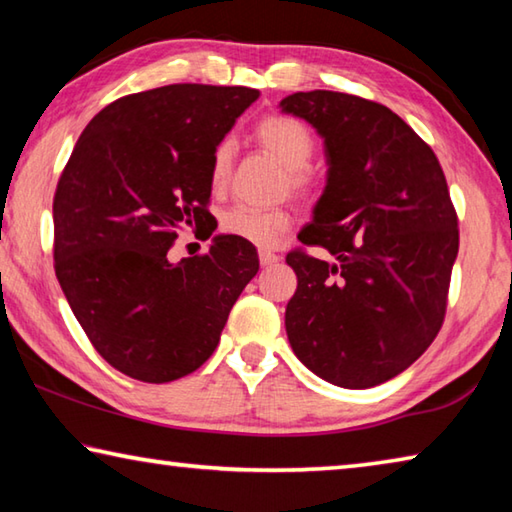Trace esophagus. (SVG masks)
<instances>
[{"mask_svg":"<svg viewBox=\"0 0 512 512\" xmlns=\"http://www.w3.org/2000/svg\"><path fill=\"white\" fill-rule=\"evenodd\" d=\"M277 259H280V257L271 253V250H259V264H262V266H271V264L277 262Z\"/></svg>","mask_w":512,"mask_h":512,"instance_id":"34e87169","label":"esophagus"}]
</instances>
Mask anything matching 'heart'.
Returning a JSON list of instances; mask_svg holds the SVG:
<instances>
[{
	"label": "heart",
	"instance_id": "heart-1",
	"mask_svg": "<svg viewBox=\"0 0 512 512\" xmlns=\"http://www.w3.org/2000/svg\"><path fill=\"white\" fill-rule=\"evenodd\" d=\"M255 140L266 153L289 171V185L296 194L309 196L316 189V173L309 169L314 158L316 142L314 135L302 121L287 115H268L259 121L255 128ZM232 142L221 140L214 146L210 160V183L214 189H221L230 176L232 167ZM293 223L289 210L275 207V210H262V207L237 205L223 214L221 228L225 235H232L253 246H273L275 239L287 232Z\"/></svg>",
	"mask_w": 512,
	"mask_h": 512
}]
</instances>
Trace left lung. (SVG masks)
Returning a JSON list of instances; mask_svg holds the SVG:
<instances>
[{
    "label": "left lung",
    "instance_id": "8db88e82",
    "mask_svg": "<svg viewBox=\"0 0 512 512\" xmlns=\"http://www.w3.org/2000/svg\"><path fill=\"white\" fill-rule=\"evenodd\" d=\"M325 140L327 185L305 246L291 250L298 289L284 325L296 357L343 388L406 370L445 320L458 219L431 146L381 103L314 90L280 101Z\"/></svg>",
    "mask_w": 512,
    "mask_h": 512
}]
</instances>
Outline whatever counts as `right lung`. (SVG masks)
Wrapping results in <instances>:
<instances>
[{
  "mask_svg": "<svg viewBox=\"0 0 512 512\" xmlns=\"http://www.w3.org/2000/svg\"><path fill=\"white\" fill-rule=\"evenodd\" d=\"M257 97L201 83L128 94L94 115L60 173L56 277L94 350L128 377L164 384L201 368L259 271L255 246L232 235L167 257L180 230L214 219L212 151Z\"/></svg>",
  "mask_w": 512,
  "mask_h": 512,
  "instance_id": "add662e5",
  "label": "right lung"
}]
</instances>
